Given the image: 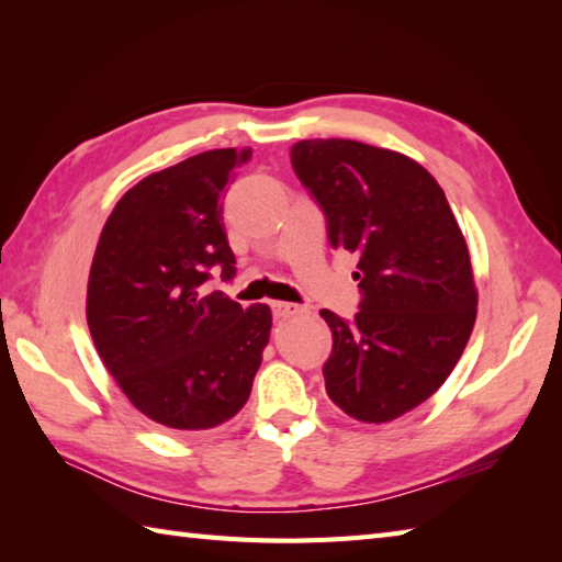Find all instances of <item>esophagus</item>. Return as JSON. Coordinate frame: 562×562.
Returning <instances> with one entry per match:
<instances>
[{
    "mask_svg": "<svg viewBox=\"0 0 562 562\" xmlns=\"http://www.w3.org/2000/svg\"><path fill=\"white\" fill-rule=\"evenodd\" d=\"M270 306H272V314L278 316V318L294 316V314H300L302 308H304V306H300V304H290V302H272Z\"/></svg>",
    "mask_w": 562,
    "mask_h": 562,
    "instance_id": "1",
    "label": "esophagus"
}]
</instances>
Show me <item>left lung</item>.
Wrapping results in <instances>:
<instances>
[{"label": "left lung", "mask_w": 562, "mask_h": 562, "mask_svg": "<svg viewBox=\"0 0 562 562\" xmlns=\"http://www.w3.org/2000/svg\"><path fill=\"white\" fill-rule=\"evenodd\" d=\"M292 169L357 258L352 321L324 308L326 391L360 423L396 420L445 384L475 324L473 268L445 190L405 154L355 139H302Z\"/></svg>", "instance_id": "left-lung-1"}]
</instances>
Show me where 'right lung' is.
<instances>
[{
  "label": "right lung",
  "instance_id": "obj_1",
  "mask_svg": "<svg viewBox=\"0 0 562 562\" xmlns=\"http://www.w3.org/2000/svg\"><path fill=\"white\" fill-rule=\"evenodd\" d=\"M250 149H212L130 188L93 254L87 321L101 362L149 420L217 427L244 408L268 345L270 306L207 292L236 274L222 198Z\"/></svg>",
  "mask_w": 562,
  "mask_h": 562
}]
</instances>
